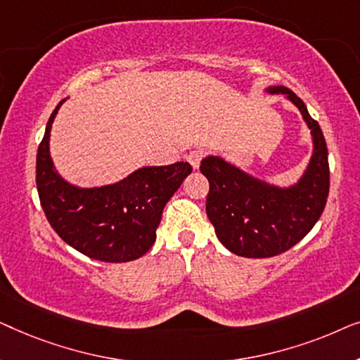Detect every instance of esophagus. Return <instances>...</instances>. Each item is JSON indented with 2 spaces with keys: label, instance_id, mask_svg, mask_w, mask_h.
I'll use <instances>...</instances> for the list:
<instances>
[{
  "label": "esophagus",
  "instance_id": "esophagus-1",
  "mask_svg": "<svg viewBox=\"0 0 360 360\" xmlns=\"http://www.w3.org/2000/svg\"><path fill=\"white\" fill-rule=\"evenodd\" d=\"M186 160H188V164L193 167V169H198L201 160H203V152L201 150H191L188 155H186Z\"/></svg>",
  "mask_w": 360,
  "mask_h": 360
}]
</instances>
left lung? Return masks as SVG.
<instances>
[{"label":"left lung","instance_id":"left-lung-1","mask_svg":"<svg viewBox=\"0 0 360 360\" xmlns=\"http://www.w3.org/2000/svg\"><path fill=\"white\" fill-rule=\"evenodd\" d=\"M265 91L285 95L311 131L313 154L297 184H269L219 155L205 157L200 165L210 181L206 214L216 236L233 254L252 259L274 257L298 244L316 224L329 193L328 147L321 127L292 90L278 85Z\"/></svg>","mask_w":360,"mask_h":360}]
</instances>
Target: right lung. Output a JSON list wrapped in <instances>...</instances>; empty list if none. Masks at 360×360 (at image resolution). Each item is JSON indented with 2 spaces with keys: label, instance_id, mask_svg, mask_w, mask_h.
I'll list each match as a JSON object with an SVG mask.
<instances>
[{
  "label": "right lung",
  "instance_id": "obj_1",
  "mask_svg": "<svg viewBox=\"0 0 360 360\" xmlns=\"http://www.w3.org/2000/svg\"><path fill=\"white\" fill-rule=\"evenodd\" d=\"M62 100L49 117L37 149L36 184L47 221L68 245L101 262H129L155 243L162 211L181 181L191 174L188 162L141 167L116 184L82 186L68 184L51 157V129Z\"/></svg>",
  "mask_w": 360,
  "mask_h": 360
}]
</instances>
